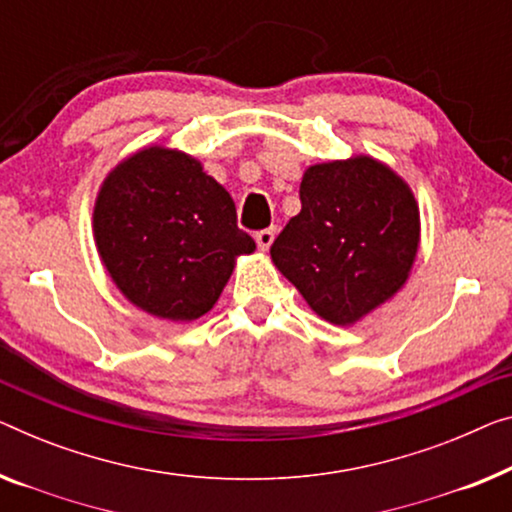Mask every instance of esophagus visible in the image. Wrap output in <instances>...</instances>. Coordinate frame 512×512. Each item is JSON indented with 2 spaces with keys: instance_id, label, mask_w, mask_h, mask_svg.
<instances>
[{
  "instance_id": "34e87169",
  "label": "esophagus",
  "mask_w": 512,
  "mask_h": 512,
  "mask_svg": "<svg viewBox=\"0 0 512 512\" xmlns=\"http://www.w3.org/2000/svg\"><path fill=\"white\" fill-rule=\"evenodd\" d=\"M273 239H276V227H269V230H262V232L255 234V241H257L259 250H269Z\"/></svg>"
}]
</instances>
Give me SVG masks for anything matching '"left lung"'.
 <instances>
[{
	"instance_id": "obj_1",
	"label": "left lung",
	"mask_w": 512,
	"mask_h": 512,
	"mask_svg": "<svg viewBox=\"0 0 512 512\" xmlns=\"http://www.w3.org/2000/svg\"><path fill=\"white\" fill-rule=\"evenodd\" d=\"M301 213L271 246V259L319 317L347 326L407 282L421 239L414 193L370 156L312 165Z\"/></svg>"
}]
</instances>
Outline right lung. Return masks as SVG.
Wrapping results in <instances>:
<instances>
[{
    "label": "right lung",
    "mask_w": 512,
    "mask_h": 512,
    "mask_svg": "<svg viewBox=\"0 0 512 512\" xmlns=\"http://www.w3.org/2000/svg\"><path fill=\"white\" fill-rule=\"evenodd\" d=\"M94 239L119 292L137 308L193 322L213 308L239 255L255 241L200 160L147 147L114 167L98 190Z\"/></svg>",
    "instance_id": "right-lung-1"
}]
</instances>
